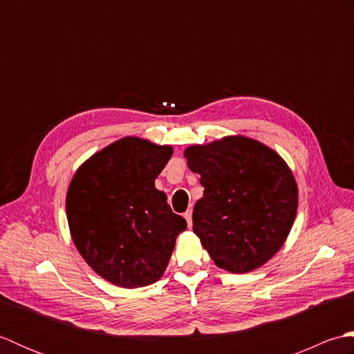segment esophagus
Listing matches in <instances>:
<instances>
[{
	"label": "esophagus",
	"mask_w": 354,
	"mask_h": 354,
	"mask_svg": "<svg viewBox=\"0 0 354 354\" xmlns=\"http://www.w3.org/2000/svg\"><path fill=\"white\" fill-rule=\"evenodd\" d=\"M192 216H193V212H192V209H187V212L184 213L185 221H187V223H189V227H190V228H192V225H193V222H192Z\"/></svg>",
	"instance_id": "esophagus-1"
}]
</instances>
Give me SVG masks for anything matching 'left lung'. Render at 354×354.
<instances>
[{
	"label": "left lung",
	"mask_w": 354,
	"mask_h": 354,
	"mask_svg": "<svg viewBox=\"0 0 354 354\" xmlns=\"http://www.w3.org/2000/svg\"><path fill=\"white\" fill-rule=\"evenodd\" d=\"M184 156L204 187L193 208V231L216 266L245 274L265 265L297 216L298 187L288 164L242 135L190 146Z\"/></svg>",
	"instance_id": "obj_1"
}]
</instances>
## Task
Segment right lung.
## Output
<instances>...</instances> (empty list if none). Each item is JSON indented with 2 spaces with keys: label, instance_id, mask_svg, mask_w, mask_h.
I'll list each match as a JSON object with an SVG mask.
<instances>
[{
  "label": "right lung",
  "instance_id": "obj_1",
  "mask_svg": "<svg viewBox=\"0 0 354 354\" xmlns=\"http://www.w3.org/2000/svg\"><path fill=\"white\" fill-rule=\"evenodd\" d=\"M173 149L124 137L80 165L66 193V219L82 257L104 280L133 289L160 280L184 217L155 179Z\"/></svg>",
  "mask_w": 354,
  "mask_h": 354
}]
</instances>
